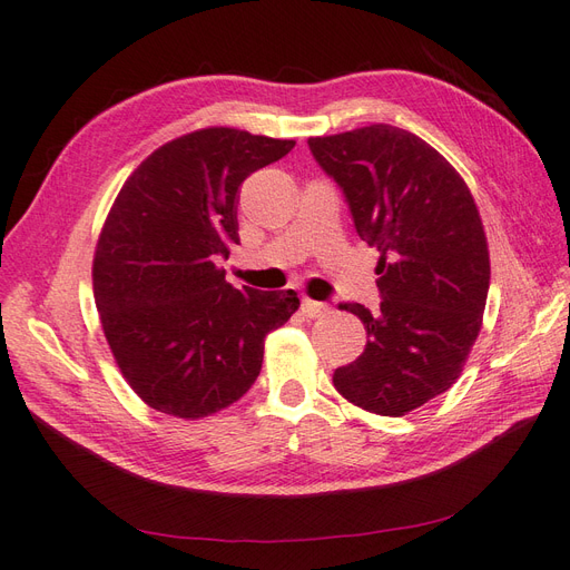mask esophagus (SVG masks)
<instances>
[{
    "instance_id": "esophagus-1",
    "label": "esophagus",
    "mask_w": 570,
    "mask_h": 570,
    "mask_svg": "<svg viewBox=\"0 0 570 570\" xmlns=\"http://www.w3.org/2000/svg\"><path fill=\"white\" fill-rule=\"evenodd\" d=\"M327 312H331V306L323 304V302H314V299H308V297L302 299V314H304L306 318H321V316H325Z\"/></svg>"
}]
</instances>
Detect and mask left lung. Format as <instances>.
Segmentation results:
<instances>
[{
	"instance_id": "left-lung-1",
	"label": "left lung",
	"mask_w": 570,
	"mask_h": 570,
	"mask_svg": "<svg viewBox=\"0 0 570 570\" xmlns=\"http://www.w3.org/2000/svg\"><path fill=\"white\" fill-rule=\"evenodd\" d=\"M308 149L381 252V308L340 304L368 342L333 385L354 406L404 416L456 383L480 333L490 252L475 199L438 149L387 124L308 137Z\"/></svg>"
}]
</instances>
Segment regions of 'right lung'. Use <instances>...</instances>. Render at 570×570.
<instances>
[{"mask_svg": "<svg viewBox=\"0 0 570 570\" xmlns=\"http://www.w3.org/2000/svg\"><path fill=\"white\" fill-rule=\"evenodd\" d=\"M295 140L202 128L166 142L120 187L99 233L92 287L105 337L140 400L197 421L256 381L264 337L299 308L295 289L226 283L237 187Z\"/></svg>", "mask_w": 570, "mask_h": 570, "instance_id": "right-lung-1", "label": "right lung"}]
</instances>
